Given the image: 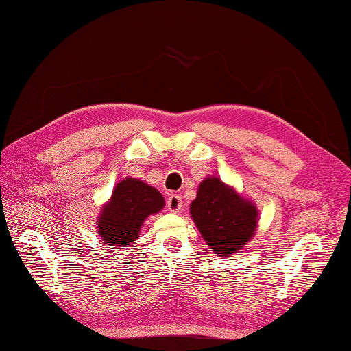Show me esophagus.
Here are the masks:
<instances>
[{
	"instance_id": "1",
	"label": "esophagus",
	"mask_w": 351,
	"mask_h": 351,
	"mask_svg": "<svg viewBox=\"0 0 351 351\" xmlns=\"http://www.w3.org/2000/svg\"><path fill=\"white\" fill-rule=\"evenodd\" d=\"M167 209L170 210V213H179V210L182 209V199L179 197V195L176 194H172L170 197L167 199Z\"/></svg>"
}]
</instances>
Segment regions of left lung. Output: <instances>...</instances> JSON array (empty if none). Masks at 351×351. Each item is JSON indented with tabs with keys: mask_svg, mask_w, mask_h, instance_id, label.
Returning <instances> with one entry per match:
<instances>
[{
	"mask_svg": "<svg viewBox=\"0 0 351 351\" xmlns=\"http://www.w3.org/2000/svg\"><path fill=\"white\" fill-rule=\"evenodd\" d=\"M190 214L210 251L223 257H232L247 245L258 226L254 202L217 176H208L199 184Z\"/></svg>",
	"mask_w": 351,
	"mask_h": 351,
	"instance_id": "1",
	"label": "left lung"
}]
</instances>
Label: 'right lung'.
Masks as SVG:
<instances>
[{
    "mask_svg": "<svg viewBox=\"0 0 351 351\" xmlns=\"http://www.w3.org/2000/svg\"><path fill=\"white\" fill-rule=\"evenodd\" d=\"M165 208V197L154 186L137 178L117 184L110 199L97 217V234L109 247H130L141 233L145 219Z\"/></svg>",
    "mask_w": 351,
    "mask_h": 351,
    "instance_id": "1",
    "label": "right lung"
}]
</instances>
